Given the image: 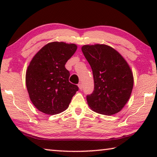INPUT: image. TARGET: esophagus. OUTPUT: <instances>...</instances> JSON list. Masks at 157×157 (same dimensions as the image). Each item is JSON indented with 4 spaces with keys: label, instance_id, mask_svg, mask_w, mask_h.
<instances>
[{
    "label": "esophagus",
    "instance_id": "esophagus-1",
    "mask_svg": "<svg viewBox=\"0 0 157 157\" xmlns=\"http://www.w3.org/2000/svg\"><path fill=\"white\" fill-rule=\"evenodd\" d=\"M78 87H79V89H83V86H82V84H81V83H79V84H78Z\"/></svg>",
    "mask_w": 157,
    "mask_h": 157
}]
</instances>
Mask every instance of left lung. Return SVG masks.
Wrapping results in <instances>:
<instances>
[{
	"instance_id": "1",
	"label": "left lung",
	"mask_w": 157,
	"mask_h": 157,
	"mask_svg": "<svg viewBox=\"0 0 157 157\" xmlns=\"http://www.w3.org/2000/svg\"><path fill=\"white\" fill-rule=\"evenodd\" d=\"M82 51L91 66L94 79V91L86 95L89 106L105 115L119 112L129 100L134 85L128 63L107 45H84Z\"/></svg>"
}]
</instances>
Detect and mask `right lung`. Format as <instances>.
I'll list each match as a JSON object with an SVG mask.
<instances>
[{"instance_id":"1","label":"right lung","mask_w":157,"mask_h":157,"mask_svg":"<svg viewBox=\"0 0 157 157\" xmlns=\"http://www.w3.org/2000/svg\"><path fill=\"white\" fill-rule=\"evenodd\" d=\"M74 44L51 42L34 55L29 64L25 82L30 100L39 111L55 115L65 111L78 86L69 82L65 68L77 50Z\"/></svg>"}]
</instances>
